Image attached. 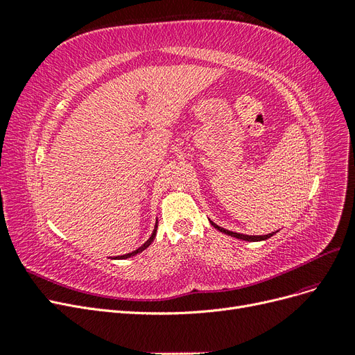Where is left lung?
Here are the masks:
<instances>
[{
  "label": "left lung",
  "mask_w": 355,
  "mask_h": 355,
  "mask_svg": "<svg viewBox=\"0 0 355 355\" xmlns=\"http://www.w3.org/2000/svg\"><path fill=\"white\" fill-rule=\"evenodd\" d=\"M209 220H210V219H209ZM210 223H211L213 227L216 228L218 231H220V232H223V234H227V235H231V237H235V239H239V240H244V241H263V240H268L270 237H272L274 234L278 232V231H275V232H270V234H265V235H245V234H239V232L225 230V228L219 227V225L214 223L213 220H210Z\"/></svg>",
  "instance_id": "left-lung-1"
}]
</instances>
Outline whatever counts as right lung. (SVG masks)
<instances>
[{
	"instance_id": "add662e5",
	"label": "right lung",
	"mask_w": 355,
	"mask_h": 355,
	"mask_svg": "<svg viewBox=\"0 0 355 355\" xmlns=\"http://www.w3.org/2000/svg\"><path fill=\"white\" fill-rule=\"evenodd\" d=\"M157 228H158V222H155V227H154V231H153V235L151 237H149V240H146L141 247H139V249H136L135 252H132V253H127V254H123V256H118L116 259H127V257H132V256H135V254H137V253H141V252H144L146 247H149L151 245V243L154 241V239H155V235H157Z\"/></svg>"
}]
</instances>
